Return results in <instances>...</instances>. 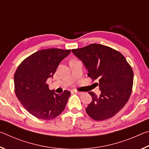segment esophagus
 I'll return each mask as SVG.
<instances>
[{
    "label": "esophagus",
    "mask_w": 149,
    "mask_h": 149,
    "mask_svg": "<svg viewBox=\"0 0 149 149\" xmlns=\"http://www.w3.org/2000/svg\"><path fill=\"white\" fill-rule=\"evenodd\" d=\"M74 92H75V93H77V94L79 95H81L84 94V92H79V91H75Z\"/></svg>",
    "instance_id": "obj_1"
}]
</instances>
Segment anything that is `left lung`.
<instances>
[{
	"mask_svg": "<svg viewBox=\"0 0 149 149\" xmlns=\"http://www.w3.org/2000/svg\"><path fill=\"white\" fill-rule=\"evenodd\" d=\"M72 52L84 63L87 75L99 79L100 95L89 93L92 101L85 108L97 121L114 116L127 103L132 93L133 72L125 57L117 50L100 44H91Z\"/></svg>",
	"mask_w": 149,
	"mask_h": 149,
	"instance_id": "obj_1",
	"label": "left lung"
}]
</instances>
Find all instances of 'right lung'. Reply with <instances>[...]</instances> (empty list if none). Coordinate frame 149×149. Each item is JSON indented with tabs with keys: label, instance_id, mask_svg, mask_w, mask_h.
Here are the masks:
<instances>
[{
	"label": "right lung",
	"instance_id": "add662e5",
	"mask_svg": "<svg viewBox=\"0 0 149 149\" xmlns=\"http://www.w3.org/2000/svg\"><path fill=\"white\" fill-rule=\"evenodd\" d=\"M71 50L49 49L39 50L27 57L14 74L15 93L21 104L34 116L52 120L64 111L70 93L61 95L49 89L47 80L53 77L60 62Z\"/></svg>",
	"mask_w": 149,
	"mask_h": 149
}]
</instances>
